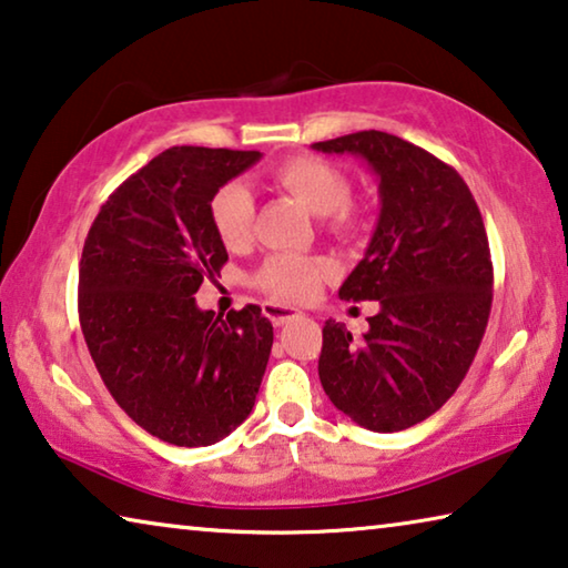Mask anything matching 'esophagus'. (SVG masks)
<instances>
[{"instance_id": "34e87169", "label": "esophagus", "mask_w": 568, "mask_h": 568, "mask_svg": "<svg viewBox=\"0 0 568 568\" xmlns=\"http://www.w3.org/2000/svg\"><path fill=\"white\" fill-rule=\"evenodd\" d=\"M264 314L274 322L276 327H282V325H286V322L302 317L300 310L286 307V304H278V302H264Z\"/></svg>"}]
</instances>
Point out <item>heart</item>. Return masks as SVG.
Segmentation results:
<instances>
[{
    "label": "heart",
    "mask_w": 568,
    "mask_h": 568,
    "mask_svg": "<svg viewBox=\"0 0 568 568\" xmlns=\"http://www.w3.org/2000/svg\"><path fill=\"white\" fill-rule=\"evenodd\" d=\"M278 187L294 195L314 215H325V225L335 235L361 231V211L351 203V178L337 164L314 154H296L272 168ZM213 229L229 248H239L254 229V197L241 182H229L211 200ZM329 274V264L317 256L276 254L266 258L254 276L256 286L278 300H310Z\"/></svg>",
    "instance_id": "obj_1"
}]
</instances>
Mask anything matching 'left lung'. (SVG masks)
<instances>
[{"instance_id":"1","label":"left lung","mask_w":568,"mask_h":568,"mask_svg":"<svg viewBox=\"0 0 568 568\" xmlns=\"http://www.w3.org/2000/svg\"><path fill=\"white\" fill-rule=\"evenodd\" d=\"M312 146L363 156L381 193L371 246L339 286L381 312L361 339L325 322L322 388L365 429H408L455 396L483 343L493 307L483 215L459 172L406 139L371 129Z\"/></svg>"}]
</instances>
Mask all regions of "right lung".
<instances>
[{"instance_id": "obj_1", "label": "right lung", "mask_w": 568, "mask_h": 568, "mask_svg": "<svg viewBox=\"0 0 568 568\" xmlns=\"http://www.w3.org/2000/svg\"><path fill=\"white\" fill-rule=\"evenodd\" d=\"M261 152L172 146L113 190L83 243L78 317L103 386L134 424L207 447L254 408L274 327L256 304L223 317L195 292L229 261L211 200Z\"/></svg>"}]
</instances>
